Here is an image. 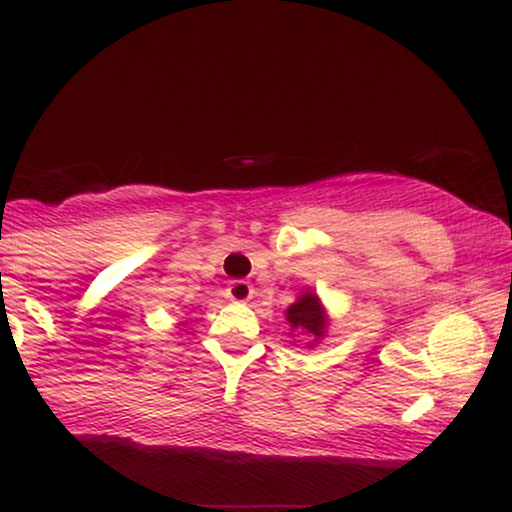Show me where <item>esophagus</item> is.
<instances>
[{"mask_svg": "<svg viewBox=\"0 0 512 512\" xmlns=\"http://www.w3.org/2000/svg\"><path fill=\"white\" fill-rule=\"evenodd\" d=\"M252 293H255V289H252V284H250V281H243V279L231 281V284H228V289H226V296L231 298V301H236V303L250 301Z\"/></svg>", "mask_w": 512, "mask_h": 512, "instance_id": "esophagus-1", "label": "esophagus"}]
</instances>
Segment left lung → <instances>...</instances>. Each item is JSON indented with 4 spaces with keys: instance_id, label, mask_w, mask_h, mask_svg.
<instances>
[{
    "instance_id": "left-lung-1",
    "label": "left lung",
    "mask_w": 512,
    "mask_h": 512,
    "mask_svg": "<svg viewBox=\"0 0 512 512\" xmlns=\"http://www.w3.org/2000/svg\"><path fill=\"white\" fill-rule=\"evenodd\" d=\"M286 322H289V334L293 339H305V346L313 349L325 339L327 327H330V315L322 305L320 296L313 289H303L301 296L284 310Z\"/></svg>"
}]
</instances>
